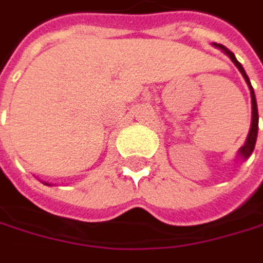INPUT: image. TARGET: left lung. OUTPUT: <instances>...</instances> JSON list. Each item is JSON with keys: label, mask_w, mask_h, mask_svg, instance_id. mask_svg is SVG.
<instances>
[{"label": "left lung", "mask_w": 263, "mask_h": 263, "mask_svg": "<svg viewBox=\"0 0 263 263\" xmlns=\"http://www.w3.org/2000/svg\"><path fill=\"white\" fill-rule=\"evenodd\" d=\"M215 48H218V49H221L228 58L234 62V65L238 68V71L241 73V76H243V79L247 81V84H248V88H250V95H251V127H250V133H248V137H247V140H245V145H243L240 149H238V157L240 159H243V160H247L251 154H253V151H254V146H256V140H257V130H259V112H257V103H256V95H254V90H253V85H251V82H250V78H248V74H247V71L243 70V67H241V64L235 59V55H234V52L232 51H229L226 46H223V45H220V43H212Z\"/></svg>", "instance_id": "left-lung-1"}]
</instances>
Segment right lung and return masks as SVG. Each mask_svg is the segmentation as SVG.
I'll use <instances>...</instances> for the list:
<instances>
[{"mask_svg":"<svg viewBox=\"0 0 263 263\" xmlns=\"http://www.w3.org/2000/svg\"><path fill=\"white\" fill-rule=\"evenodd\" d=\"M43 184H46V185H51V184H48V182H43Z\"/></svg>","mask_w":263,"mask_h":263,"instance_id":"add662e5","label":"right lung"}]
</instances>
